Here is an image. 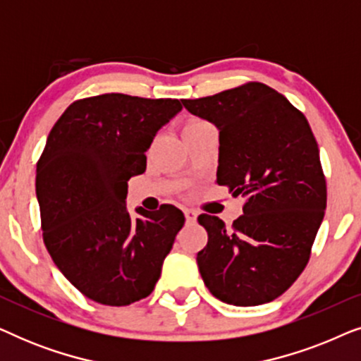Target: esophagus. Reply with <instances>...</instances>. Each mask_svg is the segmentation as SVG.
<instances>
[{
  "mask_svg": "<svg viewBox=\"0 0 361 361\" xmlns=\"http://www.w3.org/2000/svg\"><path fill=\"white\" fill-rule=\"evenodd\" d=\"M184 215H185L187 224H194V221L197 220V214L194 210H184Z\"/></svg>",
  "mask_w": 361,
  "mask_h": 361,
  "instance_id": "1",
  "label": "esophagus"
}]
</instances>
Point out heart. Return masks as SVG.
Instances as JSON below:
<instances>
[{
    "label": "heart",
    "instance_id": "obj_1",
    "mask_svg": "<svg viewBox=\"0 0 361 361\" xmlns=\"http://www.w3.org/2000/svg\"><path fill=\"white\" fill-rule=\"evenodd\" d=\"M204 126H207L205 121H202V120H189L184 125V130H182V133H184V136H185V135H189V133L200 130V128H204Z\"/></svg>",
    "mask_w": 361,
    "mask_h": 361
}]
</instances>
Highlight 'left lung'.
Returning a JSON list of instances; mask_svg holds the SVG:
<instances>
[{"instance_id":"8db88e82","label":"left lung","mask_w":361,"mask_h":361,"mask_svg":"<svg viewBox=\"0 0 361 361\" xmlns=\"http://www.w3.org/2000/svg\"><path fill=\"white\" fill-rule=\"evenodd\" d=\"M182 105L220 133L216 184L246 195L231 228L199 215L209 235L197 253L202 279L226 304L271 302L304 271L324 220L327 187L312 130L288 98L259 82Z\"/></svg>"}]
</instances>
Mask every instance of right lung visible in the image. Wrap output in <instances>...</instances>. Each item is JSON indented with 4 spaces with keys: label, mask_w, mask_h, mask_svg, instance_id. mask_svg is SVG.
I'll list each match as a JSON object with an SVG mask.
<instances>
[{
    "label": "right lung",
    "mask_w": 361,
    "mask_h": 361,
    "mask_svg": "<svg viewBox=\"0 0 361 361\" xmlns=\"http://www.w3.org/2000/svg\"><path fill=\"white\" fill-rule=\"evenodd\" d=\"M182 110L172 98L123 93L73 102L49 133L36 171L42 236L61 273L88 299L130 305L152 293L184 225L174 205L126 210L156 133Z\"/></svg>",
    "instance_id": "add662e5"
}]
</instances>
